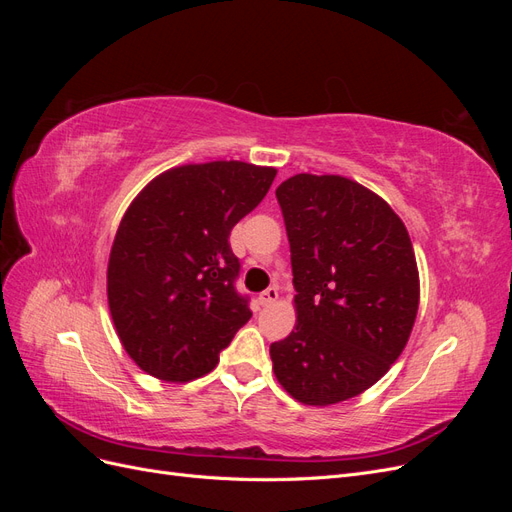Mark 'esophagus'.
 I'll return each mask as SVG.
<instances>
[{"instance_id": "1", "label": "esophagus", "mask_w": 512, "mask_h": 512, "mask_svg": "<svg viewBox=\"0 0 512 512\" xmlns=\"http://www.w3.org/2000/svg\"><path fill=\"white\" fill-rule=\"evenodd\" d=\"M277 297H280V292H277V288H267V290L262 292L260 297H258V303H260L262 307H269V305H273V303L277 301Z\"/></svg>"}]
</instances>
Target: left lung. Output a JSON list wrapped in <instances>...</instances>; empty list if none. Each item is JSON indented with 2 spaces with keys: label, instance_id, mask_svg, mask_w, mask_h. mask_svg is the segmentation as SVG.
Instances as JSON below:
<instances>
[{
  "label": "left lung",
  "instance_id": "1",
  "mask_svg": "<svg viewBox=\"0 0 512 512\" xmlns=\"http://www.w3.org/2000/svg\"><path fill=\"white\" fill-rule=\"evenodd\" d=\"M290 241L292 333L271 344L273 374L305 406L342 404L404 352L421 299L406 224L342 175L299 173L275 190Z\"/></svg>",
  "mask_w": 512,
  "mask_h": 512
}]
</instances>
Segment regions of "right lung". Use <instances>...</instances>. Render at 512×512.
<instances>
[{
  "instance_id": "add662e5",
  "label": "right lung",
  "mask_w": 512,
  "mask_h": 512,
  "mask_svg": "<svg viewBox=\"0 0 512 512\" xmlns=\"http://www.w3.org/2000/svg\"><path fill=\"white\" fill-rule=\"evenodd\" d=\"M273 166L181 164L153 177L123 213L106 267V297L130 359L164 382H190L252 318L235 290L230 230L267 196Z\"/></svg>"
}]
</instances>
